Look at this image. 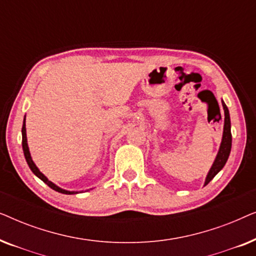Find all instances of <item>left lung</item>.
<instances>
[{
  "mask_svg": "<svg viewBox=\"0 0 256 256\" xmlns=\"http://www.w3.org/2000/svg\"><path fill=\"white\" fill-rule=\"evenodd\" d=\"M224 112H225V122H224V132H222V144H220L218 155H216L214 162H213L211 169H210L208 177H206L205 185H208L211 182L216 174L222 169L225 166L227 160H228L230 148H232V134H230V112L228 108L225 104V102L222 100Z\"/></svg>",
  "mask_w": 256,
  "mask_h": 256,
  "instance_id": "obj_1",
  "label": "left lung"
}]
</instances>
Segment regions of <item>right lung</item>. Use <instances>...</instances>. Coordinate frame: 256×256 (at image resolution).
<instances>
[{
	"mask_svg": "<svg viewBox=\"0 0 256 256\" xmlns=\"http://www.w3.org/2000/svg\"><path fill=\"white\" fill-rule=\"evenodd\" d=\"M22 146H23V152H24V156H26V163L29 168L31 169V171L36 174V176L40 178L44 182V183H46L48 186H50L52 190L57 191V192H60V194H79V192H76V191H68V190H64V188H59L54 183H52L51 180H48L46 177L44 176L43 174L40 172V169L36 166V164L34 163L32 158H31V155H30V152H29V146H28V141H26V118H24V121H23V127H22Z\"/></svg>",
	"mask_w": 256,
	"mask_h": 256,
	"instance_id": "1",
	"label": "right lung"
}]
</instances>
